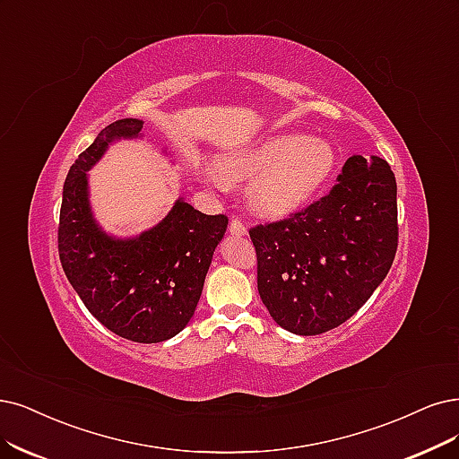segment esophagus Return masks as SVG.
Segmentation results:
<instances>
[{
    "label": "esophagus",
    "mask_w": 459,
    "mask_h": 459,
    "mask_svg": "<svg viewBox=\"0 0 459 459\" xmlns=\"http://www.w3.org/2000/svg\"><path fill=\"white\" fill-rule=\"evenodd\" d=\"M229 232L234 234V236H246L247 229L244 227V223H242L240 219H232L230 225H229Z\"/></svg>",
    "instance_id": "1"
}]
</instances>
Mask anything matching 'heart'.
I'll use <instances>...</instances> for the list:
<instances>
[{"instance_id": "heart-1", "label": "heart", "mask_w": 459, "mask_h": 459, "mask_svg": "<svg viewBox=\"0 0 459 459\" xmlns=\"http://www.w3.org/2000/svg\"><path fill=\"white\" fill-rule=\"evenodd\" d=\"M336 166L333 145L302 134H270L223 152L206 179L215 186L249 181L246 198L253 213L281 219L295 213L327 183Z\"/></svg>"}]
</instances>
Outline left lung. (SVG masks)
Returning a JSON list of instances; mask_svg holds the SVG:
<instances>
[{
    "mask_svg": "<svg viewBox=\"0 0 459 459\" xmlns=\"http://www.w3.org/2000/svg\"><path fill=\"white\" fill-rule=\"evenodd\" d=\"M338 185L304 212L249 230L257 287L276 324L300 336L327 333L358 312L397 251V183L389 164L351 155Z\"/></svg>",
    "mask_w": 459,
    "mask_h": 459,
    "instance_id": "obj_1",
    "label": "left lung"
}]
</instances>
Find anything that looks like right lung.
I'll return each instance as SVG.
<instances>
[{
  "mask_svg": "<svg viewBox=\"0 0 459 459\" xmlns=\"http://www.w3.org/2000/svg\"><path fill=\"white\" fill-rule=\"evenodd\" d=\"M143 138L142 118H121L81 152L64 183L58 253L67 281L101 325L126 341L157 344L191 321L229 219L202 213L179 196L140 234L115 236L101 227L89 172L113 143ZM160 152L172 159L168 147Z\"/></svg>",
  "mask_w": 459,
  "mask_h": 459,
  "instance_id": "obj_1",
  "label": "right lung"
}]
</instances>
